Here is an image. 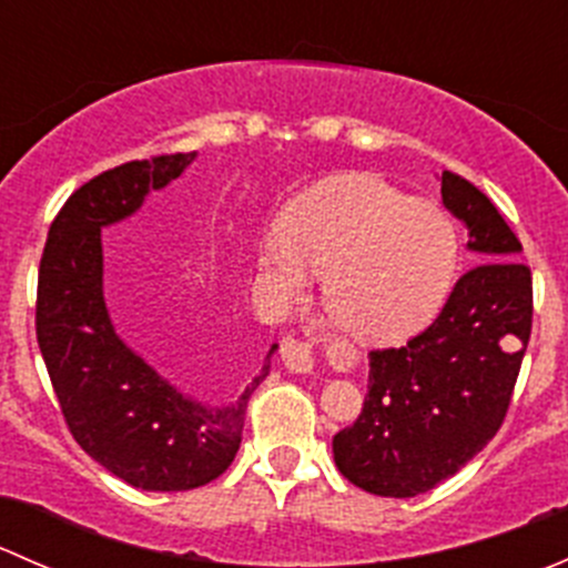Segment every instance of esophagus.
Listing matches in <instances>:
<instances>
[{
    "mask_svg": "<svg viewBox=\"0 0 568 568\" xmlns=\"http://www.w3.org/2000/svg\"><path fill=\"white\" fill-rule=\"evenodd\" d=\"M280 354H283L285 368L296 371V374H311L313 371V346L305 337L285 335L280 341Z\"/></svg>",
    "mask_w": 568,
    "mask_h": 568,
    "instance_id": "34e87169",
    "label": "esophagus"
}]
</instances>
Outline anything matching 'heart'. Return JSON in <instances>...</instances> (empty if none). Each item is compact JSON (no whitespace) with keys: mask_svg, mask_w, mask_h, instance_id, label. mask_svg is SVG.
Instances as JSON below:
<instances>
[{"mask_svg":"<svg viewBox=\"0 0 568 568\" xmlns=\"http://www.w3.org/2000/svg\"><path fill=\"white\" fill-rule=\"evenodd\" d=\"M456 257L448 216L371 175H346L296 200L283 239H266L261 272L285 302L326 280L337 324L365 341L417 329L443 305Z\"/></svg>","mask_w":568,"mask_h":568,"instance_id":"1","label":"heart"}]
</instances>
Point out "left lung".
Wrapping results in <instances>:
<instances>
[{
    "mask_svg": "<svg viewBox=\"0 0 568 568\" xmlns=\"http://www.w3.org/2000/svg\"><path fill=\"white\" fill-rule=\"evenodd\" d=\"M443 203L467 225L473 268L439 316L398 348H374L354 426L332 439L337 469L359 489L415 497L456 475L500 432L532 326L523 244L467 178L443 173Z\"/></svg>",
    "mask_w": 568,
    "mask_h": 568,
    "instance_id": "1",
    "label": "left lung"
}]
</instances>
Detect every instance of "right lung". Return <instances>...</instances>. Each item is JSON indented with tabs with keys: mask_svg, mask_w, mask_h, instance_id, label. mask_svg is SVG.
Returning <instances> with one entry per match:
<instances>
[{
	"mask_svg": "<svg viewBox=\"0 0 568 568\" xmlns=\"http://www.w3.org/2000/svg\"><path fill=\"white\" fill-rule=\"evenodd\" d=\"M192 159L164 153L90 178L51 222L38 272V346L68 432L101 467L148 491L197 489L231 467L247 400L277 348L233 404L205 406L136 357L109 321L101 227L134 214Z\"/></svg>",
	"mask_w": 568,
	"mask_h": 568,
	"instance_id": "right-lung-1",
	"label": "right lung"
}]
</instances>
